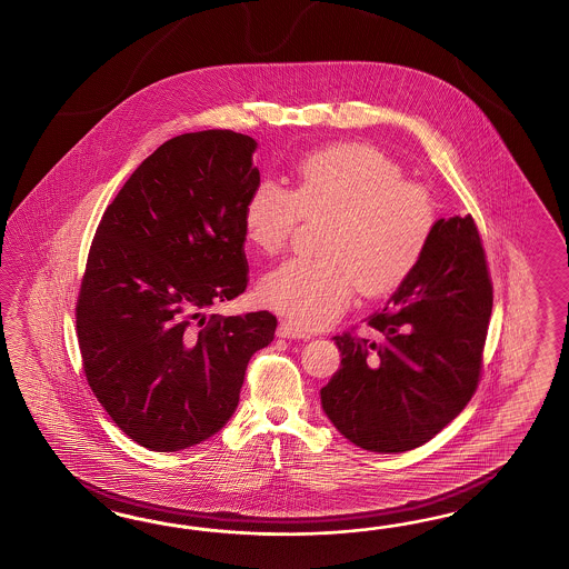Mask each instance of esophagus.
<instances>
[{
	"instance_id": "esophagus-1",
	"label": "esophagus",
	"mask_w": 569,
	"mask_h": 569,
	"mask_svg": "<svg viewBox=\"0 0 569 569\" xmlns=\"http://www.w3.org/2000/svg\"><path fill=\"white\" fill-rule=\"evenodd\" d=\"M278 337L281 339H310V333L283 320V322H279Z\"/></svg>"
}]
</instances>
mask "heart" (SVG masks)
I'll return each mask as SVG.
<instances>
[{
    "mask_svg": "<svg viewBox=\"0 0 569 569\" xmlns=\"http://www.w3.org/2000/svg\"><path fill=\"white\" fill-rule=\"evenodd\" d=\"M300 218H327L322 257H296L259 283V298L305 329L331 325L360 288L378 298L397 290L423 259L436 228L430 193L370 143H337L305 156L293 187L261 181L242 208L254 249L278 254Z\"/></svg>",
    "mask_w": 569,
    "mask_h": 569,
    "instance_id": "1",
    "label": "heart"
}]
</instances>
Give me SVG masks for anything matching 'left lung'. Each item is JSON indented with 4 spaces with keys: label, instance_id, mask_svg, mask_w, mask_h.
<instances>
[{
    "label": "left lung",
    "instance_id": "obj_1",
    "mask_svg": "<svg viewBox=\"0 0 569 569\" xmlns=\"http://www.w3.org/2000/svg\"><path fill=\"white\" fill-rule=\"evenodd\" d=\"M491 306L486 250L471 216L438 220L416 271L368 317L372 337H333L341 368L320 388L322 411L370 452L430 442L471 401Z\"/></svg>",
    "mask_w": 569,
    "mask_h": 569
}]
</instances>
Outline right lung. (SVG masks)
<instances>
[{
    "label": "right lung",
    "mask_w": 569,
    "mask_h": 569,
    "mask_svg": "<svg viewBox=\"0 0 569 569\" xmlns=\"http://www.w3.org/2000/svg\"><path fill=\"white\" fill-rule=\"evenodd\" d=\"M257 141L228 129L168 139L112 199L88 252L76 329L88 385L139 446L177 452L222 430L250 356L273 341L261 310H206L247 290L242 208Z\"/></svg>",
    "instance_id": "1"
}]
</instances>
